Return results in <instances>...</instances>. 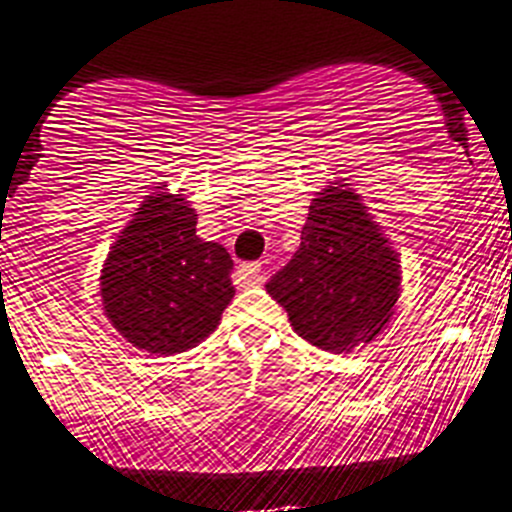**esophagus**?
Returning <instances> with one entry per match:
<instances>
[{
  "mask_svg": "<svg viewBox=\"0 0 512 512\" xmlns=\"http://www.w3.org/2000/svg\"><path fill=\"white\" fill-rule=\"evenodd\" d=\"M237 280H240L242 288H252V285H260L262 280H265L260 262H245V265L237 267Z\"/></svg>",
  "mask_w": 512,
  "mask_h": 512,
  "instance_id": "obj_1",
  "label": "esophagus"
}]
</instances>
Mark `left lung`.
Returning <instances> with one entry per match:
<instances>
[{
	"label": "left lung",
	"instance_id": "1",
	"mask_svg": "<svg viewBox=\"0 0 512 512\" xmlns=\"http://www.w3.org/2000/svg\"><path fill=\"white\" fill-rule=\"evenodd\" d=\"M399 285V252L361 194L336 181L310 202L298 252L265 288L300 338L348 353L384 331Z\"/></svg>",
	"mask_w": 512,
	"mask_h": 512
}]
</instances>
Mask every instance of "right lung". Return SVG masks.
I'll use <instances>...</instances> for the list:
<instances>
[{
  "mask_svg": "<svg viewBox=\"0 0 512 512\" xmlns=\"http://www.w3.org/2000/svg\"><path fill=\"white\" fill-rule=\"evenodd\" d=\"M148 194L100 270L105 318L148 353H181L219 326L234 298L232 257L197 237V212L181 194Z\"/></svg>",
  "mask_w": 512,
  "mask_h": 512,
  "instance_id": "right-lung-1",
  "label": "right lung"
}]
</instances>
